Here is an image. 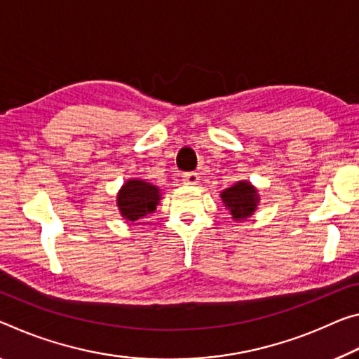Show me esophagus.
Returning a JSON list of instances; mask_svg holds the SVG:
<instances>
[{
    "label": "esophagus",
    "instance_id": "obj_1",
    "mask_svg": "<svg viewBox=\"0 0 359 359\" xmlns=\"http://www.w3.org/2000/svg\"><path fill=\"white\" fill-rule=\"evenodd\" d=\"M182 177H184L182 180H184L185 185H196L200 182V174L198 172H185Z\"/></svg>",
    "mask_w": 359,
    "mask_h": 359
}]
</instances>
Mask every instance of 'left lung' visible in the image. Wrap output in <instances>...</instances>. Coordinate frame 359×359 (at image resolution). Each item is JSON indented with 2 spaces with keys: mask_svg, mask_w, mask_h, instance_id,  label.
Masks as SVG:
<instances>
[{
  "mask_svg": "<svg viewBox=\"0 0 359 359\" xmlns=\"http://www.w3.org/2000/svg\"><path fill=\"white\" fill-rule=\"evenodd\" d=\"M220 198L235 220H244L251 217L259 204L257 190L246 180L236 182L230 189H225L222 191Z\"/></svg>",
  "mask_w": 359,
  "mask_h": 359,
  "instance_id": "obj_1",
  "label": "left lung"
}]
</instances>
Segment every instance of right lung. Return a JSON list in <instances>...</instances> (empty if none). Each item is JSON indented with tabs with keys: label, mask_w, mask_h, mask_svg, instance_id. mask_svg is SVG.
<instances>
[{
	"label": "right lung",
	"mask_w": 359,
	"mask_h": 359,
	"mask_svg": "<svg viewBox=\"0 0 359 359\" xmlns=\"http://www.w3.org/2000/svg\"><path fill=\"white\" fill-rule=\"evenodd\" d=\"M161 195L159 189L150 182L130 179L116 195V204L121 215L129 222H137L156 209Z\"/></svg>",
	"instance_id": "add662e5"
}]
</instances>
